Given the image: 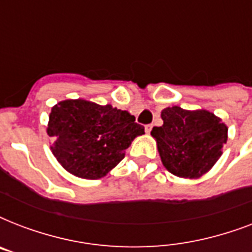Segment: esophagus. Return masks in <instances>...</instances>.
Here are the masks:
<instances>
[{"mask_svg":"<svg viewBox=\"0 0 252 252\" xmlns=\"http://www.w3.org/2000/svg\"><path fill=\"white\" fill-rule=\"evenodd\" d=\"M152 128H153V126L152 124H149V126H145V132L146 133H150V130H152Z\"/></svg>","mask_w":252,"mask_h":252,"instance_id":"esophagus-1","label":"esophagus"}]
</instances>
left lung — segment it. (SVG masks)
Segmentation results:
<instances>
[{
  "instance_id": "8db88e82",
  "label": "left lung",
  "mask_w": 252,
  "mask_h": 252,
  "mask_svg": "<svg viewBox=\"0 0 252 252\" xmlns=\"http://www.w3.org/2000/svg\"><path fill=\"white\" fill-rule=\"evenodd\" d=\"M163 124L154 126L161 161L179 178L197 179L207 174L222 156L227 126L207 110H183L178 106L162 110Z\"/></svg>"
}]
</instances>
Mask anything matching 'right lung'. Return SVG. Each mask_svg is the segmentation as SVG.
<instances>
[{
	"label": "right lung",
	"mask_w": 252,
	"mask_h": 252,
	"mask_svg": "<svg viewBox=\"0 0 252 252\" xmlns=\"http://www.w3.org/2000/svg\"><path fill=\"white\" fill-rule=\"evenodd\" d=\"M53 156L72 175L100 179L118 166L144 126L128 111L85 99H66L52 107L47 126Z\"/></svg>",
	"instance_id": "add662e5"
}]
</instances>
